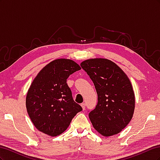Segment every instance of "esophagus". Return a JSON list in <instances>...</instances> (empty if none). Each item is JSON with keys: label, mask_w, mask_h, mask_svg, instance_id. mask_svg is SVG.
<instances>
[{"label": "esophagus", "mask_w": 160, "mask_h": 160, "mask_svg": "<svg viewBox=\"0 0 160 160\" xmlns=\"http://www.w3.org/2000/svg\"><path fill=\"white\" fill-rule=\"evenodd\" d=\"M81 106L82 109H83V110H85V103H82L81 104Z\"/></svg>", "instance_id": "esophagus-1"}]
</instances>
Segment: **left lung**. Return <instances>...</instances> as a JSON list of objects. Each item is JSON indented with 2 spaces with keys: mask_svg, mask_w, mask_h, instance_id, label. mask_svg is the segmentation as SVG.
<instances>
[{
  "mask_svg": "<svg viewBox=\"0 0 160 160\" xmlns=\"http://www.w3.org/2000/svg\"><path fill=\"white\" fill-rule=\"evenodd\" d=\"M81 66L98 93V105L89 113L94 129L104 137L119 133L130 122L135 109V94L128 75L114 62L103 58L85 60Z\"/></svg>",
  "mask_w": 160,
  "mask_h": 160,
  "instance_id": "left-lung-1",
  "label": "left lung"
}]
</instances>
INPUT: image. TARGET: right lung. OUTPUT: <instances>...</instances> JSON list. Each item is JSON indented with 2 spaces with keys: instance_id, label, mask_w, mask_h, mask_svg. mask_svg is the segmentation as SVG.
<instances>
[{
  "instance_id": "add662e5",
  "label": "right lung",
  "mask_w": 160,
  "mask_h": 160,
  "mask_svg": "<svg viewBox=\"0 0 160 160\" xmlns=\"http://www.w3.org/2000/svg\"><path fill=\"white\" fill-rule=\"evenodd\" d=\"M81 69L76 62L57 59L50 62L33 79L26 96V108L35 127L51 137L63 133L82 111L72 98L67 79Z\"/></svg>"
}]
</instances>
